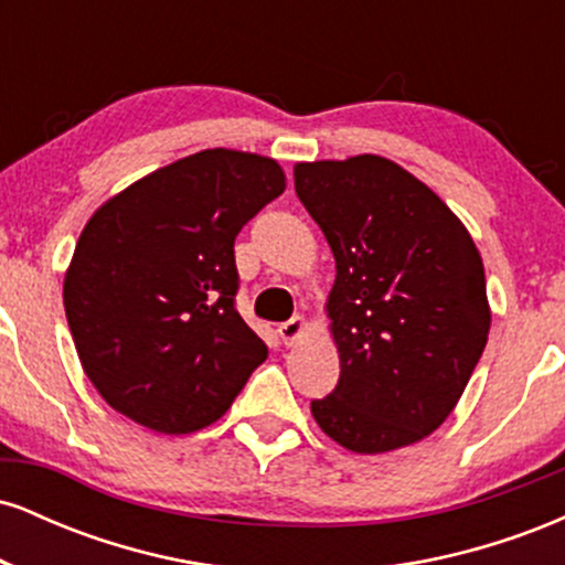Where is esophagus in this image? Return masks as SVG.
Segmentation results:
<instances>
[{"mask_svg":"<svg viewBox=\"0 0 565 565\" xmlns=\"http://www.w3.org/2000/svg\"><path fill=\"white\" fill-rule=\"evenodd\" d=\"M305 332V319L302 316H295V319L284 321L281 327H278V337H281L284 345H295L297 340H300Z\"/></svg>","mask_w":565,"mask_h":565,"instance_id":"obj_1","label":"esophagus"}]
</instances>
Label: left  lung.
Wrapping results in <instances>:
<instances>
[{
	"label": "left lung",
	"mask_w": 565,
	"mask_h": 565,
	"mask_svg": "<svg viewBox=\"0 0 565 565\" xmlns=\"http://www.w3.org/2000/svg\"><path fill=\"white\" fill-rule=\"evenodd\" d=\"M295 191L337 263L327 310L340 382L310 412L355 454L417 444L457 406L489 340L481 255L449 206L391 159L302 161Z\"/></svg>",
	"instance_id": "1"
}]
</instances>
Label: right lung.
Returning <instances> with one entry per match:
<instances>
[{
	"instance_id": "add662e5",
	"label": "right lung",
	"mask_w": 565,
	"mask_h": 565,
	"mask_svg": "<svg viewBox=\"0 0 565 565\" xmlns=\"http://www.w3.org/2000/svg\"><path fill=\"white\" fill-rule=\"evenodd\" d=\"M284 188L274 159L210 148L146 174L89 217L63 305L84 374L108 406L167 436L228 412L268 359L236 310L233 242Z\"/></svg>"
}]
</instances>
